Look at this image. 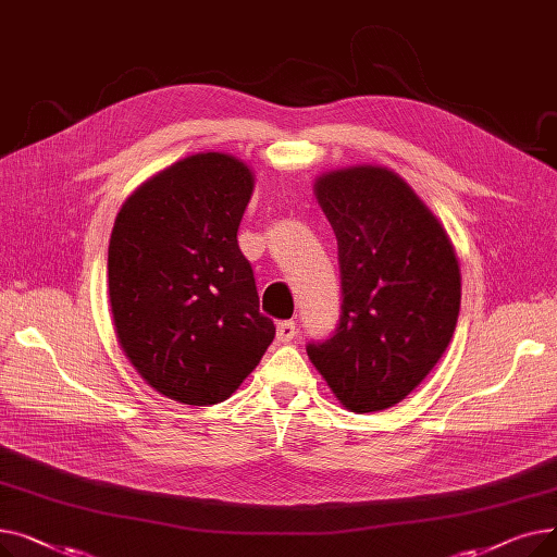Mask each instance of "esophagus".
Instances as JSON below:
<instances>
[{
    "label": "esophagus",
    "instance_id": "34e87169",
    "mask_svg": "<svg viewBox=\"0 0 557 557\" xmlns=\"http://www.w3.org/2000/svg\"><path fill=\"white\" fill-rule=\"evenodd\" d=\"M296 336H298L296 320H282V323H277V341L288 343V341H294Z\"/></svg>",
    "mask_w": 557,
    "mask_h": 557
}]
</instances>
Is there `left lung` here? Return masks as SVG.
Listing matches in <instances>:
<instances>
[{
	"label": "left lung",
	"instance_id": "8db88e82",
	"mask_svg": "<svg viewBox=\"0 0 557 557\" xmlns=\"http://www.w3.org/2000/svg\"><path fill=\"white\" fill-rule=\"evenodd\" d=\"M338 242L341 315L307 355L349 411L401 401L445 355L460 271L445 227L397 173L352 166L315 183Z\"/></svg>",
	"mask_w": 557,
	"mask_h": 557
}]
</instances>
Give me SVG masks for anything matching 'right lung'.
<instances>
[{"mask_svg":"<svg viewBox=\"0 0 557 557\" xmlns=\"http://www.w3.org/2000/svg\"><path fill=\"white\" fill-rule=\"evenodd\" d=\"M250 194L244 162L198 153L146 181L114 221L116 338L146 384L175 401L227 399L275 338L237 242Z\"/></svg>","mask_w":557,"mask_h":557,"instance_id":"obj_1","label":"right lung"}]
</instances>
